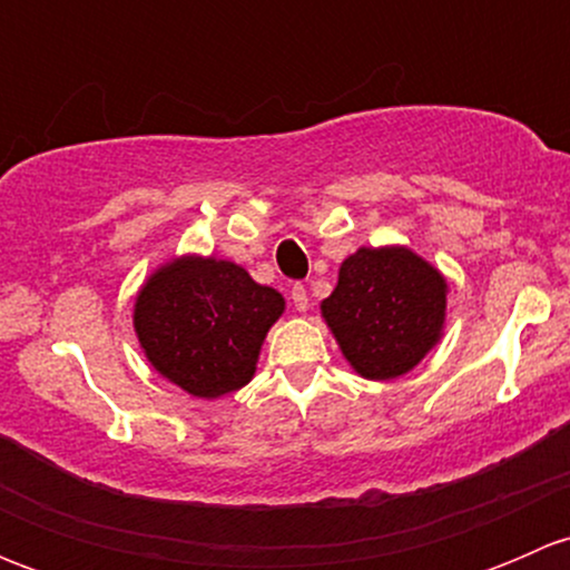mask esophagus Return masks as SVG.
Wrapping results in <instances>:
<instances>
[{"label":"esophagus","mask_w":570,"mask_h":570,"mask_svg":"<svg viewBox=\"0 0 570 570\" xmlns=\"http://www.w3.org/2000/svg\"><path fill=\"white\" fill-rule=\"evenodd\" d=\"M289 297H292V303H295L297 312H306V308H308V292H306V286L295 284V286H292V289H289Z\"/></svg>","instance_id":"esophagus-1"}]
</instances>
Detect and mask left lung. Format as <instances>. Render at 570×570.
<instances>
[{
  "instance_id": "1",
  "label": "left lung",
  "mask_w": 570,
  "mask_h": 570,
  "mask_svg": "<svg viewBox=\"0 0 570 570\" xmlns=\"http://www.w3.org/2000/svg\"><path fill=\"white\" fill-rule=\"evenodd\" d=\"M446 281L407 248H361L344 258L322 317L361 377L411 372L441 338Z\"/></svg>"
}]
</instances>
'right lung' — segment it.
<instances>
[{
    "label": "right lung",
    "instance_id": "1",
    "mask_svg": "<svg viewBox=\"0 0 570 570\" xmlns=\"http://www.w3.org/2000/svg\"><path fill=\"white\" fill-rule=\"evenodd\" d=\"M284 297L239 264L184 256L159 267L135 303V331L154 370L204 400L243 389L256 372Z\"/></svg>",
    "mask_w": 570,
    "mask_h": 570
}]
</instances>
